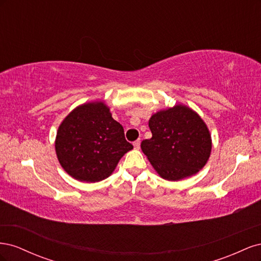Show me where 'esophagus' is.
Wrapping results in <instances>:
<instances>
[{"instance_id":"1","label":"esophagus","mask_w":261,"mask_h":261,"mask_svg":"<svg viewBox=\"0 0 261 261\" xmlns=\"http://www.w3.org/2000/svg\"><path fill=\"white\" fill-rule=\"evenodd\" d=\"M134 147H135V149H139L140 147V139H137L134 141Z\"/></svg>"}]
</instances>
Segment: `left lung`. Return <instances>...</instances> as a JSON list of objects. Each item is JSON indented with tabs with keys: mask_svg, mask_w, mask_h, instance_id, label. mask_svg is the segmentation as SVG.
I'll return each mask as SVG.
<instances>
[{
	"mask_svg": "<svg viewBox=\"0 0 261 261\" xmlns=\"http://www.w3.org/2000/svg\"><path fill=\"white\" fill-rule=\"evenodd\" d=\"M152 137L141 141V150L159 175L179 180L196 174L207 163L211 136L207 125L192 109L175 106L149 120Z\"/></svg>",
	"mask_w": 261,
	"mask_h": 261,
	"instance_id": "8db88e82",
	"label": "left lung"
}]
</instances>
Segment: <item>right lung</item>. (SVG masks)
<instances>
[{
  "label": "right lung",
  "mask_w": 261,
  "mask_h": 261,
  "mask_svg": "<svg viewBox=\"0 0 261 261\" xmlns=\"http://www.w3.org/2000/svg\"><path fill=\"white\" fill-rule=\"evenodd\" d=\"M133 149L103 102L73 110L60 125L55 150L68 174L82 181H99L112 174L121 158Z\"/></svg>",
  "instance_id": "1"
}]
</instances>
